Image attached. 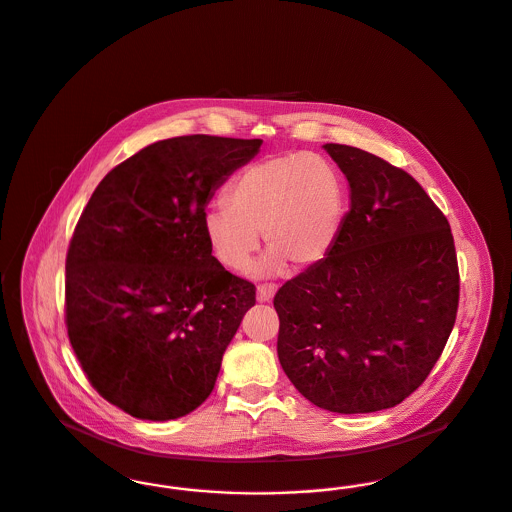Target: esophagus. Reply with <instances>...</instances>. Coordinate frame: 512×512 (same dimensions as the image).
Segmentation results:
<instances>
[{
	"label": "esophagus",
	"instance_id": "1",
	"mask_svg": "<svg viewBox=\"0 0 512 512\" xmlns=\"http://www.w3.org/2000/svg\"><path fill=\"white\" fill-rule=\"evenodd\" d=\"M276 293V286L274 284H263L257 288V301L259 303H268Z\"/></svg>",
	"mask_w": 512,
	"mask_h": 512
}]
</instances>
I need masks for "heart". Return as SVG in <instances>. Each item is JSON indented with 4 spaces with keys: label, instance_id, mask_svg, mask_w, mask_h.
<instances>
[{
    "label": "heart",
    "instance_id": "heart-1",
    "mask_svg": "<svg viewBox=\"0 0 512 512\" xmlns=\"http://www.w3.org/2000/svg\"><path fill=\"white\" fill-rule=\"evenodd\" d=\"M347 192L340 172L317 155L293 153L259 161L240 172L226 205L203 215L209 249L228 270H244L259 247L268 251L249 267L253 276H274L288 265L307 270L322 263L340 238Z\"/></svg>",
    "mask_w": 512,
    "mask_h": 512
}]
</instances>
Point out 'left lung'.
Wrapping results in <instances>:
<instances>
[{
    "mask_svg": "<svg viewBox=\"0 0 512 512\" xmlns=\"http://www.w3.org/2000/svg\"><path fill=\"white\" fill-rule=\"evenodd\" d=\"M349 184L330 255L274 297L278 359L330 413H374L409 397L453 330L459 267L449 222L422 186L359 147L324 144Z\"/></svg>",
    "mask_w": 512,
    "mask_h": 512,
    "instance_id": "obj_1",
    "label": "left lung"
}]
</instances>
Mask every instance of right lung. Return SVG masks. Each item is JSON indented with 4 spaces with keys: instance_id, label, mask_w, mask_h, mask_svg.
I'll return each mask as SVG.
<instances>
[{
    "instance_id": "right-lung-1",
    "label": "right lung",
    "mask_w": 512,
    "mask_h": 512,
    "mask_svg": "<svg viewBox=\"0 0 512 512\" xmlns=\"http://www.w3.org/2000/svg\"><path fill=\"white\" fill-rule=\"evenodd\" d=\"M263 140L178 136L144 147L99 182L67 253L74 353L101 397L142 420L197 409L255 286L211 255L203 215Z\"/></svg>"
}]
</instances>
